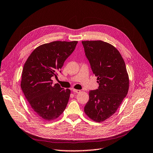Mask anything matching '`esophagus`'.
<instances>
[{"mask_svg":"<svg viewBox=\"0 0 153 153\" xmlns=\"http://www.w3.org/2000/svg\"><path fill=\"white\" fill-rule=\"evenodd\" d=\"M72 91H73L74 93H80V92H81V91H80V90H78V89H72Z\"/></svg>","mask_w":153,"mask_h":153,"instance_id":"34e87169","label":"esophagus"}]
</instances>
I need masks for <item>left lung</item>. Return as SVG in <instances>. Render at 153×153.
Returning <instances> with one entry per match:
<instances>
[{
  "label": "left lung",
  "instance_id": "8db88e82",
  "mask_svg": "<svg viewBox=\"0 0 153 153\" xmlns=\"http://www.w3.org/2000/svg\"><path fill=\"white\" fill-rule=\"evenodd\" d=\"M82 43L99 83L98 89L89 91L84 112L94 121L103 122L115 114L127 94L129 80L126 64L110 43L101 40Z\"/></svg>",
  "mask_w": 153,
  "mask_h": 153
}]
</instances>
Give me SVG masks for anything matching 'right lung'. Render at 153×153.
I'll return each instance as SVG.
<instances>
[{"label": "right lung", "instance_id": "right-lung-1", "mask_svg": "<svg viewBox=\"0 0 153 153\" xmlns=\"http://www.w3.org/2000/svg\"><path fill=\"white\" fill-rule=\"evenodd\" d=\"M77 41H56L40 45L33 50L25 62L21 87L35 114L50 121L58 118L65 109L71 90L58 83L57 77L65 60L74 52Z\"/></svg>", "mask_w": 153, "mask_h": 153}]
</instances>
